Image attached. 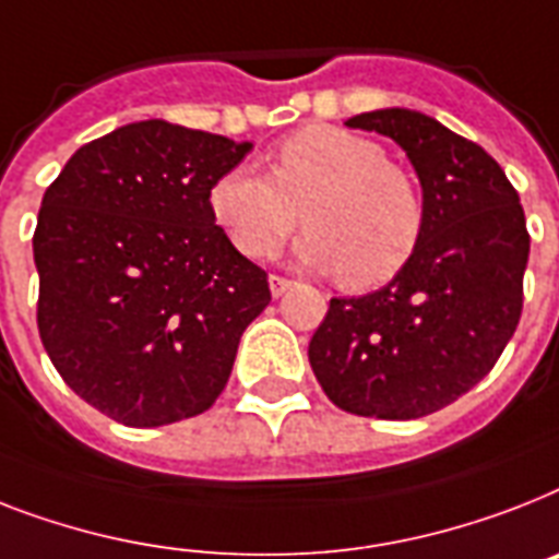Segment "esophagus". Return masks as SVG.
Instances as JSON below:
<instances>
[{
    "instance_id": "1",
    "label": "esophagus",
    "mask_w": 559,
    "mask_h": 559,
    "mask_svg": "<svg viewBox=\"0 0 559 559\" xmlns=\"http://www.w3.org/2000/svg\"><path fill=\"white\" fill-rule=\"evenodd\" d=\"M293 287H295V281L284 278V275H270V289H272V295H275V298H278V295H284L287 289H293Z\"/></svg>"
}]
</instances>
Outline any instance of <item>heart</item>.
<instances>
[{
    "label": "heart",
    "mask_w": 559,
    "mask_h": 559,
    "mask_svg": "<svg viewBox=\"0 0 559 559\" xmlns=\"http://www.w3.org/2000/svg\"><path fill=\"white\" fill-rule=\"evenodd\" d=\"M209 206L252 258L275 255L304 215L310 229L298 240V255L335 270L353 289L396 278L425 233V198L411 171L384 160L373 140L326 122L281 140L270 175L252 166L224 171Z\"/></svg>",
    "instance_id": "obj_1"
}]
</instances>
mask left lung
<instances>
[{"instance_id":"8db88e82","label":"left lung","mask_w":559,"mask_h":559,"mask_svg":"<svg viewBox=\"0 0 559 559\" xmlns=\"http://www.w3.org/2000/svg\"><path fill=\"white\" fill-rule=\"evenodd\" d=\"M347 126L405 148L425 233L388 287L330 301L310 365L335 407L419 419L483 382L514 335L531 247L525 212L500 163L433 117L382 108Z\"/></svg>"}]
</instances>
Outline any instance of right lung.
<instances>
[{"label": "right lung", "instance_id": "obj_1", "mask_svg": "<svg viewBox=\"0 0 559 559\" xmlns=\"http://www.w3.org/2000/svg\"><path fill=\"white\" fill-rule=\"evenodd\" d=\"M166 120L76 148L34 233L36 326L62 382L108 419L160 428L209 411L266 272L215 224L209 192L249 152Z\"/></svg>", "mask_w": 559, "mask_h": 559}]
</instances>
